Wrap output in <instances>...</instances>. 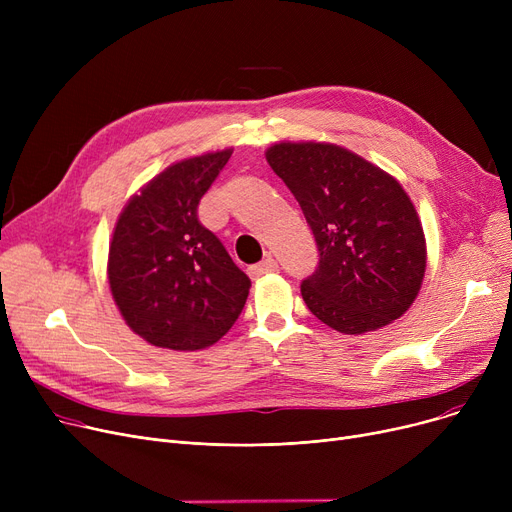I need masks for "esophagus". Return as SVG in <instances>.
Instances as JSON below:
<instances>
[{
	"label": "esophagus",
	"mask_w": 512,
	"mask_h": 512,
	"mask_svg": "<svg viewBox=\"0 0 512 512\" xmlns=\"http://www.w3.org/2000/svg\"><path fill=\"white\" fill-rule=\"evenodd\" d=\"M272 272H278V261L272 259V257H267V259H263V261H259V263L249 267V274L253 278L263 276V274H272Z\"/></svg>",
	"instance_id": "obj_1"
}]
</instances>
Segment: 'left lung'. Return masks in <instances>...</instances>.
<instances>
[{
    "mask_svg": "<svg viewBox=\"0 0 512 512\" xmlns=\"http://www.w3.org/2000/svg\"><path fill=\"white\" fill-rule=\"evenodd\" d=\"M299 201L319 263L303 301L326 326L363 334L405 313L425 274V238L402 186L328 143H280L265 153Z\"/></svg>",
    "mask_w": 512,
    "mask_h": 512,
    "instance_id": "1",
    "label": "left lung"
}]
</instances>
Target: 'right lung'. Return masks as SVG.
I'll return each mask as SVG.
<instances>
[{"label": "right lung", "instance_id": "1", "mask_svg": "<svg viewBox=\"0 0 512 512\" xmlns=\"http://www.w3.org/2000/svg\"><path fill=\"white\" fill-rule=\"evenodd\" d=\"M232 151L178 161L120 213L110 288L132 332L153 346L199 351L218 342L247 303L251 280L199 222V203Z\"/></svg>", "mask_w": 512, "mask_h": 512}]
</instances>
